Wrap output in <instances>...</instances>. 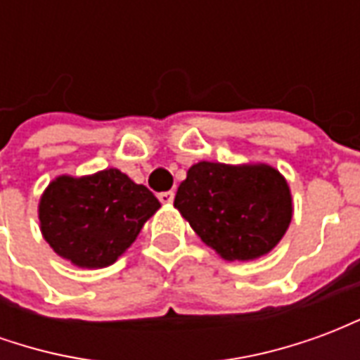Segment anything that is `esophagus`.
Wrapping results in <instances>:
<instances>
[{
  "label": "esophagus",
  "instance_id": "esophagus-1",
  "mask_svg": "<svg viewBox=\"0 0 360 360\" xmlns=\"http://www.w3.org/2000/svg\"><path fill=\"white\" fill-rule=\"evenodd\" d=\"M158 198H160V202L165 204V206H169V204L173 202V198H175V195H173L172 191H165V193H160L158 195Z\"/></svg>",
  "mask_w": 360,
  "mask_h": 360
}]
</instances>
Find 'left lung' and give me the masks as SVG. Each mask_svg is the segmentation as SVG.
Listing matches in <instances>:
<instances>
[{
  "label": "left lung",
  "instance_id": "obj_1",
  "mask_svg": "<svg viewBox=\"0 0 360 360\" xmlns=\"http://www.w3.org/2000/svg\"><path fill=\"white\" fill-rule=\"evenodd\" d=\"M173 206L224 260L249 262L276 249L293 218L287 179L268 164L198 162Z\"/></svg>",
  "mask_w": 360,
  "mask_h": 360
}]
</instances>
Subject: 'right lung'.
<instances>
[{"label":"right lung","mask_w":360,"mask_h":360,"mask_svg":"<svg viewBox=\"0 0 360 360\" xmlns=\"http://www.w3.org/2000/svg\"><path fill=\"white\" fill-rule=\"evenodd\" d=\"M162 204L117 167L92 175H58L40 196L38 219L46 243L77 268L111 266Z\"/></svg>","instance_id":"obj_1"}]
</instances>
